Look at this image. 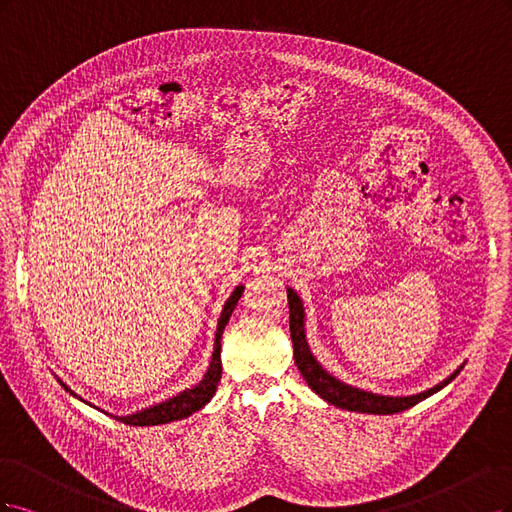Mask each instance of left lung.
Wrapping results in <instances>:
<instances>
[{"label":"left lung","instance_id":"1","mask_svg":"<svg viewBox=\"0 0 512 512\" xmlns=\"http://www.w3.org/2000/svg\"><path fill=\"white\" fill-rule=\"evenodd\" d=\"M287 300H289V329H291L295 366H298V370L302 372V376L306 378V383L312 391L321 395L325 402L334 404L338 408L351 410V412H368V415H395V412L408 410L410 406L423 402L425 398H430V395L447 387L453 378L461 372V368H464V364H461L449 378H444L442 383L434 385L432 389L415 393V395H381V393H372L366 389L346 385L334 374H329L319 364L317 357L312 355L310 344L306 340L304 302L298 295V291L287 287Z\"/></svg>","mask_w":512,"mask_h":512}]
</instances>
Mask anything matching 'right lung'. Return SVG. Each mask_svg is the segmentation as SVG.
I'll return each instance as SVG.
<instances>
[{"instance_id": "add662e5", "label": "right lung", "mask_w": 512, "mask_h": 512, "mask_svg": "<svg viewBox=\"0 0 512 512\" xmlns=\"http://www.w3.org/2000/svg\"><path fill=\"white\" fill-rule=\"evenodd\" d=\"M242 291H244V285H238L232 291V295H229V298L225 300V304H223V310H221V315H219V323H217V334H214V349H212V357H210V366L204 372L200 383L189 387V389L178 391L176 395H172V398H168V400H163V402H157L153 406H146V408H140L136 412H131V415H110V412H106V415H110L112 419H117V421H121L125 425L148 427V425H163V423L187 419L189 415H193L195 410L204 408L212 400V395H214V391H217L219 381H221V372H223V366H221V334H223V329H225L229 317H232V312H234V308H236V304L240 300ZM57 381H59V385L65 391H68L70 395H74V398L89 404L87 400H82L78 393H74L68 385H65L59 376H57ZM89 406H93V404H89ZM93 408H97V406H93ZM97 410H102V408H97Z\"/></svg>"}]
</instances>
